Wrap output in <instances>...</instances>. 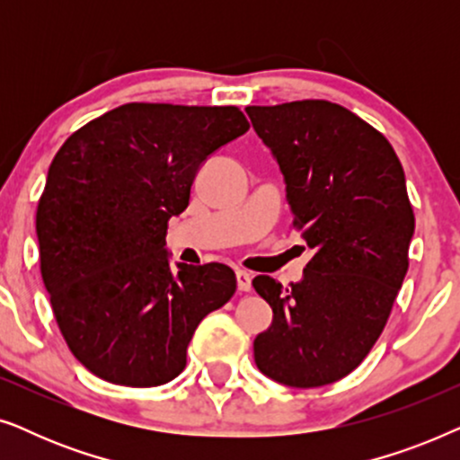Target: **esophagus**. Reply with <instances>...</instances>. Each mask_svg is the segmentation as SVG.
<instances>
[{
    "label": "esophagus",
    "instance_id": "obj_1",
    "mask_svg": "<svg viewBox=\"0 0 460 460\" xmlns=\"http://www.w3.org/2000/svg\"><path fill=\"white\" fill-rule=\"evenodd\" d=\"M251 280H253V276H251L249 272H244V270H238V272H236V285H238V291L249 293V291H251Z\"/></svg>",
    "mask_w": 460,
    "mask_h": 460
}]
</instances>
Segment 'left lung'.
Masks as SVG:
<instances>
[{"instance_id": "8db88e82", "label": "left lung", "mask_w": 460, "mask_h": 460, "mask_svg": "<svg viewBox=\"0 0 460 460\" xmlns=\"http://www.w3.org/2000/svg\"><path fill=\"white\" fill-rule=\"evenodd\" d=\"M244 111L312 249L301 282L253 279L274 312L253 341L255 364L282 385H329L368 356L404 282L414 234L404 169L381 131L329 100Z\"/></svg>"}]
</instances>
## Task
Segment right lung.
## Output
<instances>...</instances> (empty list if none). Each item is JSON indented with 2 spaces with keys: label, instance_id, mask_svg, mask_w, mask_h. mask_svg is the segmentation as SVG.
I'll list each match as a JSON object with an SVG mask.
<instances>
[{
  "label": "right lung",
  "instance_id": "add662e5",
  "mask_svg": "<svg viewBox=\"0 0 460 460\" xmlns=\"http://www.w3.org/2000/svg\"><path fill=\"white\" fill-rule=\"evenodd\" d=\"M247 129L236 106L129 102L56 153L35 219L41 279L68 349L100 379H175L200 320L234 295L224 263L169 266L165 234L207 156Z\"/></svg>",
  "mask_w": 460,
  "mask_h": 460
}]
</instances>
